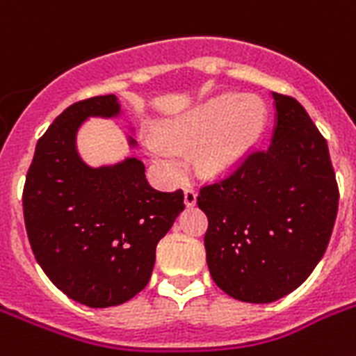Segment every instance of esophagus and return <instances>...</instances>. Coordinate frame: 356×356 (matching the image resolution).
<instances>
[{"mask_svg":"<svg viewBox=\"0 0 356 356\" xmlns=\"http://www.w3.org/2000/svg\"><path fill=\"white\" fill-rule=\"evenodd\" d=\"M195 201H197V190L188 186V188L184 190V205L194 207Z\"/></svg>","mask_w":356,"mask_h":356,"instance_id":"34e87169","label":"esophagus"}]
</instances>
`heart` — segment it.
Segmentation results:
<instances>
[{
    "instance_id": "obj_1",
    "label": "heart",
    "mask_w": 356,
    "mask_h": 356,
    "mask_svg": "<svg viewBox=\"0 0 356 356\" xmlns=\"http://www.w3.org/2000/svg\"><path fill=\"white\" fill-rule=\"evenodd\" d=\"M266 111L257 97L225 92L168 120L162 134L151 133L144 144L168 177L179 179L184 162L179 147L200 144L197 159L207 170H227L242 161L264 131Z\"/></svg>"
}]
</instances>
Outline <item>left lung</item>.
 I'll return each mask as SVG.
<instances>
[{"mask_svg":"<svg viewBox=\"0 0 356 356\" xmlns=\"http://www.w3.org/2000/svg\"><path fill=\"white\" fill-rule=\"evenodd\" d=\"M271 96L270 144L197 195L212 279L245 303H271L307 281L329 245L340 197L327 140L301 103Z\"/></svg>","mask_w":356,"mask_h":356,"instance_id":"obj_1","label":"left lung"}]
</instances>
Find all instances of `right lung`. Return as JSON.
I'll list each match as a JSON object with an SVG mask.
<instances>
[{"label":"right lung","instance_id":"right-lung-1","mask_svg":"<svg viewBox=\"0 0 356 356\" xmlns=\"http://www.w3.org/2000/svg\"><path fill=\"white\" fill-rule=\"evenodd\" d=\"M118 114L114 94L70 105L38 140L24 186L36 262L58 290L92 309L122 305L144 290L156 243L184 209L183 190L153 188L138 159L102 168L81 161V123Z\"/></svg>","mask_w":356,"mask_h":356}]
</instances>
